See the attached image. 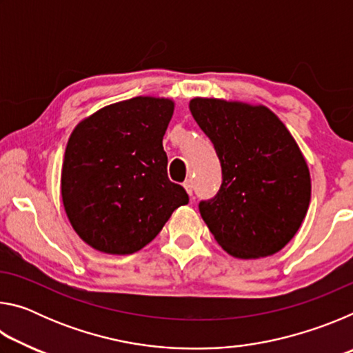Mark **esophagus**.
<instances>
[{"label":"esophagus","instance_id":"esophagus-1","mask_svg":"<svg viewBox=\"0 0 353 353\" xmlns=\"http://www.w3.org/2000/svg\"><path fill=\"white\" fill-rule=\"evenodd\" d=\"M183 187H185V190H187V193L190 196H193V181H191V179H188V181L183 182Z\"/></svg>","mask_w":353,"mask_h":353}]
</instances>
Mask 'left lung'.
Masks as SVG:
<instances>
[{
  "mask_svg": "<svg viewBox=\"0 0 353 353\" xmlns=\"http://www.w3.org/2000/svg\"><path fill=\"white\" fill-rule=\"evenodd\" d=\"M191 115L223 168L218 194L199 212L227 254L255 260L297 234L312 198L308 165L290 130L266 105L193 98Z\"/></svg>",
  "mask_w": 353,
  "mask_h": 353,
  "instance_id": "8db88e82",
  "label": "left lung"
}]
</instances>
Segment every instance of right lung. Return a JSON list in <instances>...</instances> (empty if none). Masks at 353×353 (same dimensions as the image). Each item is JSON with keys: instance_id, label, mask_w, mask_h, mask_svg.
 I'll return each mask as SVG.
<instances>
[{"instance_id": "add662e5", "label": "right lung", "mask_w": 353, "mask_h": 353, "mask_svg": "<svg viewBox=\"0 0 353 353\" xmlns=\"http://www.w3.org/2000/svg\"><path fill=\"white\" fill-rule=\"evenodd\" d=\"M172 112L170 98L137 97L103 107L71 132L61 193L71 225L88 246L134 254L188 204L187 191L166 172L162 141Z\"/></svg>"}]
</instances>
